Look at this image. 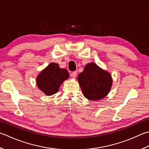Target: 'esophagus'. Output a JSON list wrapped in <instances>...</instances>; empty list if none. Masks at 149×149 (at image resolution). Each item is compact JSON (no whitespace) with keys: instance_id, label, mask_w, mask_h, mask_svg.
Here are the masks:
<instances>
[{"instance_id":"34e87169","label":"esophagus","mask_w":149,"mask_h":149,"mask_svg":"<svg viewBox=\"0 0 149 149\" xmlns=\"http://www.w3.org/2000/svg\"><path fill=\"white\" fill-rule=\"evenodd\" d=\"M76 75H77V72H76V71L72 72L71 74H70V76H71L72 78H74V79H75V77H76Z\"/></svg>"}]
</instances>
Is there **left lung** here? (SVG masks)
Masks as SVG:
<instances>
[{"instance_id":"left-lung-1","label":"left lung","mask_w":149,"mask_h":149,"mask_svg":"<svg viewBox=\"0 0 149 149\" xmlns=\"http://www.w3.org/2000/svg\"><path fill=\"white\" fill-rule=\"evenodd\" d=\"M77 81L84 97L90 101L102 100L109 94L112 85V77L109 72L94 63H88Z\"/></svg>"}]
</instances>
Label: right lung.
Segmentation results:
<instances>
[{
    "label": "right lung",
    "mask_w": 149,
    "mask_h": 149,
    "mask_svg": "<svg viewBox=\"0 0 149 149\" xmlns=\"http://www.w3.org/2000/svg\"><path fill=\"white\" fill-rule=\"evenodd\" d=\"M69 78V73L57 63H51L37 75L36 83L39 90L46 95L57 93L61 84Z\"/></svg>",
    "instance_id": "1"
}]
</instances>
